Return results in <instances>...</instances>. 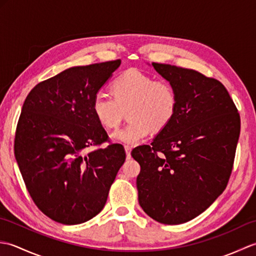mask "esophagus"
<instances>
[{
  "label": "esophagus",
  "instance_id": "34e87169",
  "mask_svg": "<svg viewBox=\"0 0 256 256\" xmlns=\"http://www.w3.org/2000/svg\"><path fill=\"white\" fill-rule=\"evenodd\" d=\"M124 150H125V153H126V157H128V158H130V157H131L132 148H131V146H128V145H125Z\"/></svg>",
  "mask_w": 256,
  "mask_h": 256
}]
</instances>
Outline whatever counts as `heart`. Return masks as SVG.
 Listing matches in <instances>:
<instances>
[{
    "instance_id": "b5f03b06",
    "label": "heart",
    "mask_w": 256,
    "mask_h": 256,
    "mask_svg": "<svg viewBox=\"0 0 256 256\" xmlns=\"http://www.w3.org/2000/svg\"><path fill=\"white\" fill-rule=\"evenodd\" d=\"M112 96L103 92L92 100V112L103 126L116 128L128 110L130 122L111 134L116 142L134 145L150 134V130H164L175 116L177 94L172 84L156 80L138 69L120 74L111 84Z\"/></svg>"
}]
</instances>
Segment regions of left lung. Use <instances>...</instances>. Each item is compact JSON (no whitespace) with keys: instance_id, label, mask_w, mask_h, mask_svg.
<instances>
[{"instance_id":"8db88e82","label":"left lung","mask_w":256,"mask_h":256,"mask_svg":"<svg viewBox=\"0 0 256 256\" xmlns=\"http://www.w3.org/2000/svg\"><path fill=\"white\" fill-rule=\"evenodd\" d=\"M152 66L174 86L178 104L150 145L132 150L140 166L138 202L155 221L180 224L202 214L226 189L240 136V116L220 81L192 69Z\"/></svg>"}]
</instances>
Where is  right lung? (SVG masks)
I'll return each mask as SVG.
<instances>
[{"instance_id": "right-lung-1", "label": "right lung", "mask_w": 256, "mask_h": 256, "mask_svg": "<svg viewBox=\"0 0 256 256\" xmlns=\"http://www.w3.org/2000/svg\"><path fill=\"white\" fill-rule=\"evenodd\" d=\"M120 64L70 67L35 86L22 108L15 158L35 204L59 224H84L99 214L125 160L118 143L86 153L108 140L92 100Z\"/></svg>"}]
</instances>
